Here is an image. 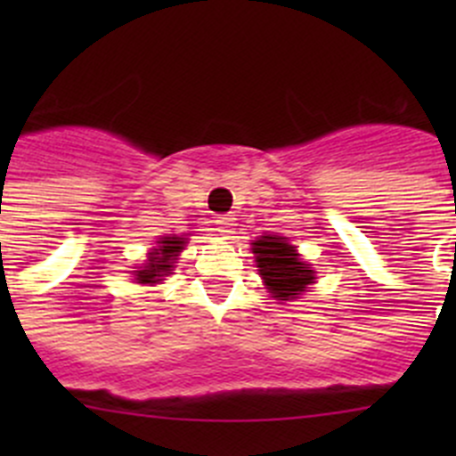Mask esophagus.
I'll list each match as a JSON object with an SVG mask.
<instances>
[{"label":"esophagus","mask_w":456,"mask_h":456,"mask_svg":"<svg viewBox=\"0 0 456 456\" xmlns=\"http://www.w3.org/2000/svg\"><path fill=\"white\" fill-rule=\"evenodd\" d=\"M233 224H236V218H233V216H218V218H216V232H218L220 236H229V233L233 232Z\"/></svg>","instance_id":"1"}]
</instances>
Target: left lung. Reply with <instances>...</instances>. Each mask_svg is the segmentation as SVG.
<instances>
[{"instance_id":"obj_1","label":"left lung","mask_w":456,"mask_h":456,"mask_svg":"<svg viewBox=\"0 0 456 456\" xmlns=\"http://www.w3.org/2000/svg\"><path fill=\"white\" fill-rule=\"evenodd\" d=\"M256 266L275 300H296L315 282L314 266L300 260L296 247L284 236L266 233L251 242Z\"/></svg>"}]
</instances>
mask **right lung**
Instances as JSON below:
<instances>
[{
	"mask_svg": "<svg viewBox=\"0 0 456 456\" xmlns=\"http://www.w3.org/2000/svg\"><path fill=\"white\" fill-rule=\"evenodd\" d=\"M156 245L159 247L147 254L145 265L139 266V271H134V280L139 284H150V287H154V284H159L165 275L172 273L174 266H176L174 262L178 260L181 251L185 249L187 238L169 233V236L159 238Z\"/></svg>",
	"mask_w": 456,
	"mask_h": 456,
	"instance_id": "1",
	"label": "right lung"
}]
</instances>
